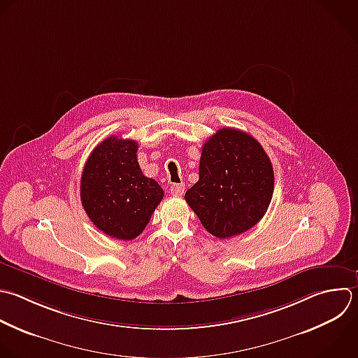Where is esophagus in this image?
<instances>
[{"instance_id": "obj_1", "label": "esophagus", "mask_w": 358, "mask_h": 358, "mask_svg": "<svg viewBox=\"0 0 358 358\" xmlns=\"http://www.w3.org/2000/svg\"><path fill=\"white\" fill-rule=\"evenodd\" d=\"M172 196H182L185 193V185L183 183H173L169 189Z\"/></svg>"}]
</instances>
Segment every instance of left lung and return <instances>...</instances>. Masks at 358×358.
<instances>
[{
    "mask_svg": "<svg viewBox=\"0 0 358 358\" xmlns=\"http://www.w3.org/2000/svg\"><path fill=\"white\" fill-rule=\"evenodd\" d=\"M274 173L257 140L220 129L203 145L199 180L185 194L203 227L225 239L255 227L271 201Z\"/></svg>",
    "mask_w": 358,
    "mask_h": 358,
    "instance_id": "8db88e82",
    "label": "left lung"
}]
</instances>
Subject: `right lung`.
<instances>
[{"mask_svg":"<svg viewBox=\"0 0 358 358\" xmlns=\"http://www.w3.org/2000/svg\"><path fill=\"white\" fill-rule=\"evenodd\" d=\"M137 150L134 140L108 137L91 152L81 176V201L90 220L122 241L144 231L164 197L162 187L141 172Z\"/></svg>","mask_w":358,"mask_h":358,"instance_id":"right-lung-1","label":"right lung"}]
</instances>
